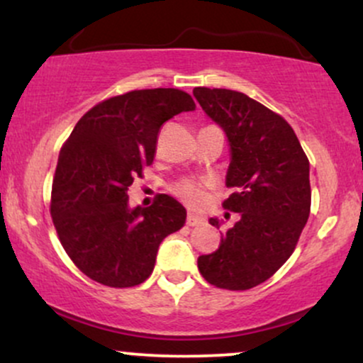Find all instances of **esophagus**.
<instances>
[{"label":"esophagus","mask_w":363,"mask_h":363,"mask_svg":"<svg viewBox=\"0 0 363 363\" xmlns=\"http://www.w3.org/2000/svg\"><path fill=\"white\" fill-rule=\"evenodd\" d=\"M203 222H205V220H203L201 216H198V215H194V213L187 215V220H186V223L189 225V227H198V225H201Z\"/></svg>","instance_id":"obj_1"}]
</instances>
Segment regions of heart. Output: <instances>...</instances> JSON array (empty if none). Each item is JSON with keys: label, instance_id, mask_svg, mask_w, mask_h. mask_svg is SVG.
<instances>
[{"label": "heart", "instance_id": "obj_1", "mask_svg": "<svg viewBox=\"0 0 363 363\" xmlns=\"http://www.w3.org/2000/svg\"><path fill=\"white\" fill-rule=\"evenodd\" d=\"M172 191L177 198H181L191 206H199L206 198L205 184L201 181H194V179H184V181L177 182Z\"/></svg>", "mask_w": 363, "mask_h": 363}]
</instances>
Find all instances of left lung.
Masks as SVG:
<instances>
[{
    "mask_svg": "<svg viewBox=\"0 0 363 363\" xmlns=\"http://www.w3.org/2000/svg\"><path fill=\"white\" fill-rule=\"evenodd\" d=\"M193 95L227 135L223 208L240 213L218 249L198 257L203 278L218 289L249 290L266 281L294 252L311 213L309 160L281 116L227 89L198 86ZM220 227L218 218H210Z\"/></svg>",
    "mask_w": 363,
    "mask_h": 363,
    "instance_id": "1",
    "label": "left lung"
}]
</instances>
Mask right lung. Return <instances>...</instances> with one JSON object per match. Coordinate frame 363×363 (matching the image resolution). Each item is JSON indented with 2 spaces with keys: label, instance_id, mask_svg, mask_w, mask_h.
I'll list each match as a JSON object with an SVG mask.
<instances>
[{
  "label": "right lung",
  "instance_id": "obj_1",
  "mask_svg": "<svg viewBox=\"0 0 363 363\" xmlns=\"http://www.w3.org/2000/svg\"><path fill=\"white\" fill-rule=\"evenodd\" d=\"M196 109L177 89L133 90L86 112L62 145L52 181L51 215L66 254L91 280L114 289L143 283L158 245L186 223L169 194L129 206L128 189L152 165L160 126Z\"/></svg>",
  "mask_w": 363,
  "mask_h": 363
}]
</instances>
